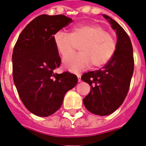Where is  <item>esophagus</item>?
<instances>
[{"mask_svg": "<svg viewBox=\"0 0 146 146\" xmlns=\"http://www.w3.org/2000/svg\"><path fill=\"white\" fill-rule=\"evenodd\" d=\"M76 76H77V78H78V81L80 82V81H81V79H80V74L78 73V74H76Z\"/></svg>", "mask_w": 146, "mask_h": 146, "instance_id": "obj_1", "label": "esophagus"}]
</instances>
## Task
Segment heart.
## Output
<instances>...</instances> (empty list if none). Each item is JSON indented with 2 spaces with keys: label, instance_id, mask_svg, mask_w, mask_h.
Here are the masks:
<instances>
[{
  "label": "heart",
  "instance_id": "1",
  "mask_svg": "<svg viewBox=\"0 0 146 146\" xmlns=\"http://www.w3.org/2000/svg\"><path fill=\"white\" fill-rule=\"evenodd\" d=\"M54 43L62 57L74 53L81 46L80 54L65 58L64 67L76 72L92 66L100 68L110 62L116 53V40L112 33L100 24L77 25L70 33L58 31L54 35Z\"/></svg>",
  "mask_w": 146,
  "mask_h": 146
}]
</instances>
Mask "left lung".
Here are the masks:
<instances>
[{"instance_id": "1", "label": "left lung", "mask_w": 146, "mask_h": 146, "mask_svg": "<svg viewBox=\"0 0 146 146\" xmlns=\"http://www.w3.org/2000/svg\"><path fill=\"white\" fill-rule=\"evenodd\" d=\"M116 30L117 47L113 58L102 69L84 73L81 80L91 86V91L84 98L89 112L98 116L113 113L122 105L130 88L134 72L133 48L125 30L113 20L103 15Z\"/></svg>"}]
</instances>
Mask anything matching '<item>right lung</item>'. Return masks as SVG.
<instances>
[{
  "instance_id": "1",
  "label": "right lung",
  "mask_w": 146,
  "mask_h": 146,
  "mask_svg": "<svg viewBox=\"0 0 146 146\" xmlns=\"http://www.w3.org/2000/svg\"><path fill=\"white\" fill-rule=\"evenodd\" d=\"M63 15H40L25 27L12 53V76L24 106L38 116H48L59 110L64 96L75 87L77 76L69 72L54 73L61 58L54 35L72 23Z\"/></svg>"
}]
</instances>
